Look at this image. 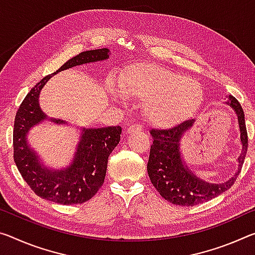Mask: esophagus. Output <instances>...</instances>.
Returning a JSON list of instances; mask_svg holds the SVG:
<instances>
[{"mask_svg":"<svg viewBox=\"0 0 255 255\" xmlns=\"http://www.w3.org/2000/svg\"><path fill=\"white\" fill-rule=\"evenodd\" d=\"M142 130H143V126H140V125H137V124L130 125L127 129L129 134H131V132H135V131H142Z\"/></svg>","mask_w":255,"mask_h":255,"instance_id":"esophagus-1","label":"esophagus"}]
</instances>
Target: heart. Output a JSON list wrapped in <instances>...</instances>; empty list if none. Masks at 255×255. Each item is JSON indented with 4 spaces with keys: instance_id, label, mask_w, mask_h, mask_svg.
<instances>
[{
    "instance_id": "b5f03b06",
    "label": "heart",
    "mask_w": 255,
    "mask_h": 255,
    "mask_svg": "<svg viewBox=\"0 0 255 255\" xmlns=\"http://www.w3.org/2000/svg\"><path fill=\"white\" fill-rule=\"evenodd\" d=\"M119 85L128 98L144 102V117L160 127H171L187 119L199 108L202 99L200 86L192 79L152 63L130 68L120 77ZM110 91L117 99L123 100L112 83Z\"/></svg>"
}]
</instances>
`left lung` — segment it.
Segmentation results:
<instances>
[{
	"label": "left lung",
	"instance_id": "obj_1",
	"mask_svg": "<svg viewBox=\"0 0 255 255\" xmlns=\"http://www.w3.org/2000/svg\"><path fill=\"white\" fill-rule=\"evenodd\" d=\"M226 104L237 115L241 131V142L243 145L238 156V170L229 180L222 184H211L204 181L193 173L185 164L180 152V138L184 132L193 126L195 120H186L170 129H152L153 144L151 145L147 162V172L152 184L164 200L172 204L193 207L220 195L229 189L240 175L248 152V131H246L244 111L240 102L229 95Z\"/></svg>",
	"mask_w": 255,
	"mask_h": 255
}]
</instances>
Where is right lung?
Segmentation results:
<instances>
[{"label":"right lung","instance_id":"1","mask_svg":"<svg viewBox=\"0 0 255 255\" xmlns=\"http://www.w3.org/2000/svg\"><path fill=\"white\" fill-rule=\"evenodd\" d=\"M109 52V48L85 51L68 60L55 72L36 84L18 109L13 128V159L22 178L44 200L67 205L84 203L91 200L104 183L109 155L119 143L121 127L83 128L74 161L61 170L48 169L40 163L37 153L27 143V134L31 127L47 119L38 103L39 93L47 80L59 71L107 60ZM50 120L66 124L61 119Z\"/></svg>","mask_w":255,"mask_h":255}]
</instances>
